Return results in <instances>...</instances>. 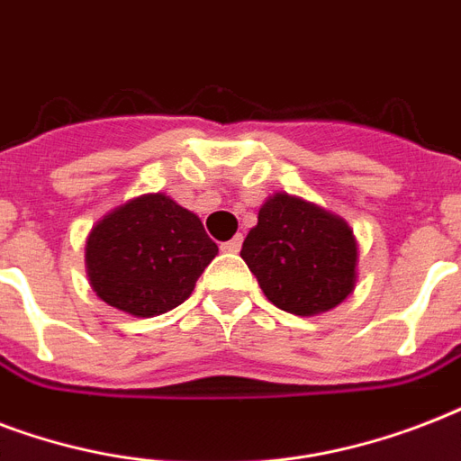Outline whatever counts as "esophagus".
Masks as SVG:
<instances>
[{
	"mask_svg": "<svg viewBox=\"0 0 461 461\" xmlns=\"http://www.w3.org/2000/svg\"><path fill=\"white\" fill-rule=\"evenodd\" d=\"M241 241H244V237H241V234H237V237L230 239V241H224V244H222V251L237 253L239 249H241Z\"/></svg>",
	"mask_w": 461,
	"mask_h": 461,
	"instance_id": "34e87169",
	"label": "esophagus"
}]
</instances>
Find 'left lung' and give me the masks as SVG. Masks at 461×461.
Instances as JSON below:
<instances>
[{
	"label": "left lung",
	"mask_w": 461,
	"mask_h": 461,
	"mask_svg": "<svg viewBox=\"0 0 461 461\" xmlns=\"http://www.w3.org/2000/svg\"><path fill=\"white\" fill-rule=\"evenodd\" d=\"M267 302L294 315L325 313L357 287L358 249L342 217L289 194L270 195L241 246Z\"/></svg>",
	"instance_id": "1"
}]
</instances>
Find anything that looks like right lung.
I'll return each mask as SVG.
<instances>
[{
  "label": "right lung",
  "instance_id": "1",
  "mask_svg": "<svg viewBox=\"0 0 461 461\" xmlns=\"http://www.w3.org/2000/svg\"><path fill=\"white\" fill-rule=\"evenodd\" d=\"M215 256L217 244L198 215L165 194L139 195L114 208L86 241L93 292L136 318H153L186 302Z\"/></svg>",
  "mask_w": 461,
  "mask_h": 461
}]
</instances>
